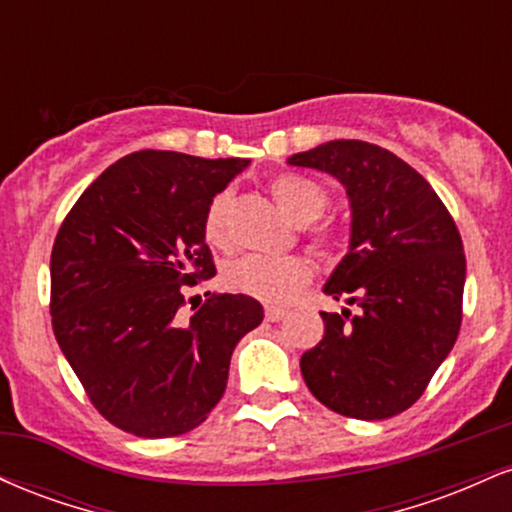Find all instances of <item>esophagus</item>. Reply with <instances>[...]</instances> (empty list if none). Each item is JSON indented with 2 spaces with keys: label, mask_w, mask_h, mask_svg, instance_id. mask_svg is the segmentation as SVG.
I'll list each match as a JSON object with an SVG mask.
<instances>
[{
  "label": "esophagus",
  "mask_w": 512,
  "mask_h": 512,
  "mask_svg": "<svg viewBox=\"0 0 512 512\" xmlns=\"http://www.w3.org/2000/svg\"><path fill=\"white\" fill-rule=\"evenodd\" d=\"M286 315H289V310H286V308H276V305H267V308H264V317H267L269 322L284 320Z\"/></svg>",
  "instance_id": "1"
}]
</instances>
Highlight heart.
I'll return each mask as SVG.
<instances>
[{"mask_svg":"<svg viewBox=\"0 0 512 512\" xmlns=\"http://www.w3.org/2000/svg\"><path fill=\"white\" fill-rule=\"evenodd\" d=\"M272 197L281 211L296 221L298 226H308L317 221L327 209V192L317 182L296 173H281L272 180ZM228 211H231V192H219L204 211V238L216 248H226L231 243L228 236ZM317 248H327L330 236L317 228L310 233ZM313 279V264L305 257H262L245 255L231 262L223 272V281L231 291L255 298L262 303H286L296 296L303 286Z\"/></svg>","mask_w":512,"mask_h":512,"instance_id":"b5f03b06","label":"heart"}]
</instances>
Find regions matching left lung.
Wrapping results in <instances>:
<instances>
[{"mask_svg":"<svg viewBox=\"0 0 512 512\" xmlns=\"http://www.w3.org/2000/svg\"><path fill=\"white\" fill-rule=\"evenodd\" d=\"M330 173L351 204L349 252L325 284L322 342L301 356L305 385L327 409L363 421L402 414L431 383L462 325L467 262L460 231L424 175L392 151L337 139L293 154Z\"/></svg>","mask_w":512,"mask_h":512,"instance_id":"1","label":"left lung"}]
</instances>
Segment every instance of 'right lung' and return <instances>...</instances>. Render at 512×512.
<instances>
[{"label":"right lung","instance_id":"1","mask_svg":"<svg viewBox=\"0 0 512 512\" xmlns=\"http://www.w3.org/2000/svg\"><path fill=\"white\" fill-rule=\"evenodd\" d=\"M245 158L134 151L76 199L50 257V315L64 358L110 424L139 438L192 431L219 404L255 298L185 289L216 274L204 211ZM192 303V298H190Z\"/></svg>","mask_w":512,"mask_h":512}]
</instances>
